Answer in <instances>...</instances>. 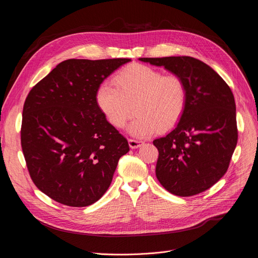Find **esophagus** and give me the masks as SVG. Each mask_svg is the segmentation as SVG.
Listing matches in <instances>:
<instances>
[{
	"label": "esophagus",
	"mask_w": 258,
	"mask_h": 258,
	"mask_svg": "<svg viewBox=\"0 0 258 258\" xmlns=\"http://www.w3.org/2000/svg\"><path fill=\"white\" fill-rule=\"evenodd\" d=\"M128 142H129V146L131 149H138L144 144L142 141H136V140H132V139H130Z\"/></svg>",
	"instance_id": "obj_1"
}]
</instances>
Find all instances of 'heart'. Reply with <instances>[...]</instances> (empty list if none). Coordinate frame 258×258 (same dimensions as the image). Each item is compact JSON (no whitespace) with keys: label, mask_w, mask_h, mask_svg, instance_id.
<instances>
[{"label":"heart","mask_w":258,"mask_h":258,"mask_svg":"<svg viewBox=\"0 0 258 258\" xmlns=\"http://www.w3.org/2000/svg\"><path fill=\"white\" fill-rule=\"evenodd\" d=\"M113 83L105 81L96 93L100 110L115 128H123L138 113L128 130L136 138H147L157 130L177 124L187 100L184 80L176 74L164 75L145 64L133 63L119 71Z\"/></svg>","instance_id":"heart-1"}]
</instances>
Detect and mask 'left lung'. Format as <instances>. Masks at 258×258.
<instances>
[{
    "label": "left lung",
    "mask_w": 258,
    "mask_h": 258,
    "mask_svg": "<svg viewBox=\"0 0 258 258\" xmlns=\"http://www.w3.org/2000/svg\"><path fill=\"white\" fill-rule=\"evenodd\" d=\"M182 78L186 106L173 131L153 142L156 177L173 195L200 194L224 176L237 143L234 97L221 76L189 56L140 58Z\"/></svg>",
    "instance_id": "1"
}]
</instances>
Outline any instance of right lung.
Returning <instances> with one entry per match:
<instances>
[{"mask_svg":"<svg viewBox=\"0 0 258 258\" xmlns=\"http://www.w3.org/2000/svg\"><path fill=\"white\" fill-rule=\"evenodd\" d=\"M129 58L68 59L28 94L21 144L34 184L72 207L97 202L108 189L127 140L100 110V84Z\"/></svg>","mask_w":258,"mask_h":258,"instance_id":"obj_1","label":"right lung"}]
</instances>
